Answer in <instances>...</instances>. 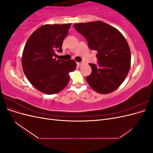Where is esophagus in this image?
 I'll list each match as a JSON object with an SVG mask.
<instances>
[{"instance_id": "esophagus-1", "label": "esophagus", "mask_w": 153, "mask_h": 153, "mask_svg": "<svg viewBox=\"0 0 153 153\" xmlns=\"http://www.w3.org/2000/svg\"><path fill=\"white\" fill-rule=\"evenodd\" d=\"M83 62H76V64H77V66H82V64H83Z\"/></svg>"}]
</instances>
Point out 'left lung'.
Here are the masks:
<instances>
[{
  "label": "left lung",
  "instance_id": "1",
  "mask_svg": "<svg viewBox=\"0 0 153 153\" xmlns=\"http://www.w3.org/2000/svg\"><path fill=\"white\" fill-rule=\"evenodd\" d=\"M84 36L89 48L98 52L97 65L89 64L91 74L86 80L100 94H108L121 85L130 69L131 52L123 35L115 27L96 21L74 25Z\"/></svg>",
  "mask_w": 153,
  "mask_h": 153
}]
</instances>
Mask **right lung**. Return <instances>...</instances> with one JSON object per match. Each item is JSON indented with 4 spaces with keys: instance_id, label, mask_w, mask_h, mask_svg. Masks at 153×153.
I'll return each mask as SVG.
<instances>
[{
    "instance_id": "add662e5",
    "label": "right lung",
    "mask_w": 153,
    "mask_h": 153,
    "mask_svg": "<svg viewBox=\"0 0 153 153\" xmlns=\"http://www.w3.org/2000/svg\"><path fill=\"white\" fill-rule=\"evenodd\" d=\"M71 24H46L29 38L23 51L22 64L27 79L36 89L47 94H54L64 89L70 80L69 73L76 68L73 59H56L61 52L63 40Z\"/></svg>"
}]
</instances>
